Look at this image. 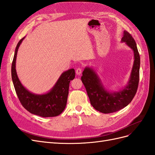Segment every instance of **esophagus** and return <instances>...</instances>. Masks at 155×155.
I'll return each mask as SVG.
<instances>
[{
  "instance_id": "1",
  "label": "esophagus",
  "mask_w": 155,
  "mask_h": 155,
  "mask_svg": "<svg viewBox=\"0 0 155 155\" xmlns=\"http://www.w3.org/2000/svg\"><path fill=\"white\" fill-rule=\"evenodd\" d=\"M82 73V69L81 68H77L76 69V73L78 74V75H80Z\"/></svg>"
}]
</instances>
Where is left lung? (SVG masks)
I'll list each match as a JSON object with an SVG mask.
<instances>
[{
	"label": "left lung",
	"mask_w": 155,
	"mask_h": 155,
	"mask_svg": "<svg viewBox=\"0 0 155 155\" xmlns=\"http://www.w3.org/2000/svg\"><path fill=\"white\" fill-rule=\"evenodd\" d=\"M122 42H125L134 52V64L129 81L123 90L110 92L105 89L98 75L90 68H86L82 72L81 80L84 85L91 104L95 110L104 114L119 111L127 107L135 96L140 79V58L136 43L132 36L124 30Z\"/></svg>",
	"instance_id": "1"
}]
</instances>
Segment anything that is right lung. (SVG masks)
Returning <instances> with one entry per match:
<instances>
[{
	"mask_svg": "<svg viewBox=\"0 0 155 155\" xmlns=\"http://www.w3.org/2000/svg\"><path fill=\"white\" fill-rule=\"evenodd\" d=\"M24 38L17 43L12 64V78L17 97L23 107L31 114L43 117L58 116L66 107L69 83L75 77L74 69H70L61 74L54 87L47 94L37 95L30 92L22 85L15 69L17 51Z\"/></svg>",
	"mask_w": 155,
	"mask_h": 155,
	"instance_id": "add662e5",
	"label": "right lung"
}]
</instances>
